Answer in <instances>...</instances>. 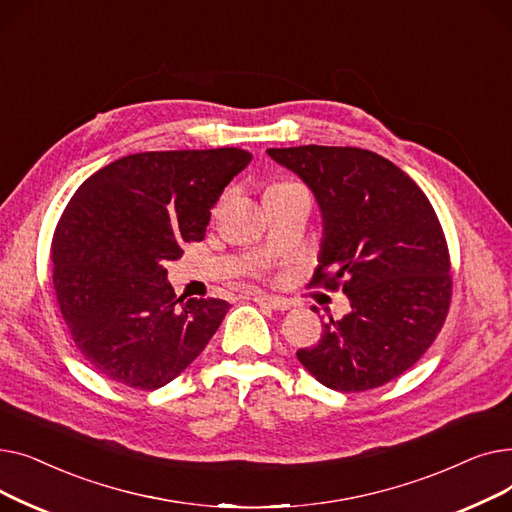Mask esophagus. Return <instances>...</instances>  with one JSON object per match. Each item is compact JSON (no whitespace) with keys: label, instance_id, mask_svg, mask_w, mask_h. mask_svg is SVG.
<instances>
[{"label":"esophagus","instance_id":"esophagus-1","mask_svg":"<svg viewBox=\"0 0 512 512\" xmlns=\"http://www.w3.org/2000/svg\"><path fill=\"white\" fill-rule=\"evenodd\" d=\"M253 301L263 305V307H270L274 311H288L292 307L290 301L278 299V297H267V294H253Z\"/></svg>","mask_w":512,"mask_h":512}]
</instances>
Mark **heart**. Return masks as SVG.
Listing matches in <instances>:
<instances>
[{"label": "heart", "mask_w": 512, "mask_h": 512, "mask_svg": "<svg viewBox=\"0 0 512 512\" xmlns=\"http://www.w3.org/2000/svg\"><path fill=\"white\" fill-rule=\"evenodd\" d=\"M290 184H297V182H288V180H286V182H276V184H272L270 188H282V186H290Z\"/></svg>", "instance_id": "b5f03b06"}]
</instances>
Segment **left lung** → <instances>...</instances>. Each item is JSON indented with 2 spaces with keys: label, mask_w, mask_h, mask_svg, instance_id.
<instances>
[{
  "label": "left lung",
  "mask_w": 512,
  "mask_h": 512,
  "mask_svg": "<svg viewBox=\"0 0 512 512\" xmlns=\"http://www.w3.org/2000/svg\"><path fill=\"white\" fill-rule=\"evenodd\" d=\"M313 191L324 242L311 284L346 292L351 313L324 321L299 361L338 392L380 388L438 338L452 301L450 253L421 188L390 159L359 147L267 149Z\"/></svg>",
  "instance_id": "left-lung-1"
}]
</instances>
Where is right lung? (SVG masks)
<instances>
[{
  "instance_id": "obj_1",
  "label": "right lung",
  "mask_w": 512,
  "mask_h": 512,
  "mask_svg": "<svg viewBox=\"0 0 512 512\" xmlns=\"http://www.w3.org/2000/svg\"><path fill=\"white\" fill-rule=\"evenodd\" d=\"M251 161L238 147L147 151L76 188L53 232V290L66 328L103 378L155 390L191 365L228 311L178 299L166 263L203 240L226 184Z\"/></svg>"
}]
</instances>
